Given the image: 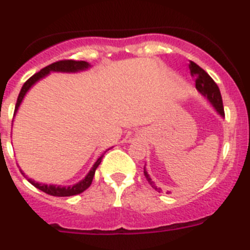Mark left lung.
Returning <instances> with one entry per match:
<instances>
[{"mask_svg": "<svg viewBox=\"0 0 250 250\" xmlns=\"http://www.w3.org/2000/svg\"><path fill=\"white\" fill-rule=\"evenodd\" d=\"M189 67H190V72L194 77H195V87L198 89V91L205 96L208 100L210 101L211 105L215 107V110L219 112L222 116H224V106H223V100H222V95H220V90L218 87L214 80L211 79L207 72L203 70L200 66L196 65L195 62L190 61L189 63ZM144 175L146 178V180L149 182V184L151 185V188H154L155 190L160 191L159 188H156L154 185V183L151 182V179H150L149 174L145 171V167H144Z\"/></svg>", "mask_w": 250, "mask_h": 250, "instance_id": "obj_1", "label": "left lung"}]
</instances>
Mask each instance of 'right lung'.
<instances>
[{
	"label": "right lung",
	"instance_id": "add662e5",
	"mask_svg": "<svg viewBox=\"0 0 250 250\" xmlns=\"http://www.w3.org/2000/svg\"><path fill=\"white\" fill-rule=\"evenodd\" d=\"M87 67H89V63L85 62V61H76V60H60V61H56V62L51 63V65L43 67L41 71H39V72H36L35 75H32V76H31L30 79H28V80L23 83L21 91H20V94H19V98H17L16 106H15V112H16L17 109H19L20 104H21L22 99H23V96L26 95L27 90L30 89L31 86L34 85L37 80H40L41 77L46 76V75H47L50 71L75 72V71H80V70H85V68H87ZM103 156H100V158L96 160V163H95L94 167H91L90 173L86 175V178L83 179V180H81L80 183H77V184L72 185V187L65 188V187H56V185L39 184V183H35L34 180H31V179H28V180H30V183L34 185V187H36L37 189L42 190L43 193L48 194V195H54V196L76 195V194H80V193H83V191H85L86 189H87V188L91 185L92 179H94V175H95V170H96V167L100 165Z\"/></svg>",
	"mask_w": 250,
	"mask_h": 250
}]
</instances>
